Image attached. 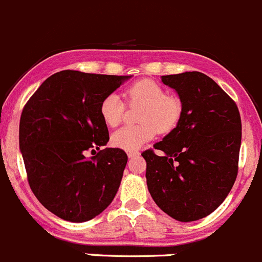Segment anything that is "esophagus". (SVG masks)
Segmentation results:
<instances>
[{"mask_svg":"<svg viewBox=\"0 0 262 262\" xmlns=\"http://www.w3.org/2000/svg\"><path fill=\"white\" fill-rule=\"evenodd\" d=\"M140 155V152L137 150H132V151H127V156L130 159H132V158H135V156H139Z\"/></svg>","mask_w":262,"mask_h":262,"instance_id":"34e87169","label":"esophagus"}]
</instances>
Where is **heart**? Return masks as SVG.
<instances>
[{
	"label": "heart",
	"instance_id": "heart-1",
	"mask_svg": "<svg viewBox=\"0 0 262 262\" xmlns=\"http://www.w3.org/2000/svg\"><path fill=\"white\" fill-rule=\"evenodd\" d=\"M130 106H142L139 113L137 126H123L113 132L112 144L120 149L137 150L155 136L156 131L169 132L178 125L182 116V103L177 97L165 94V91L156 82L141 79L125 91ZM125 103L120 96L111 93L102 99L99 113L110 127L120 125L125 113Z\"/></svg>",
	"mask_w": 262,
	"mask_h": 262
}]
</instances>
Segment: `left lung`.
<instances>
[{"mask_svg": "<svg viewBox=\"0 0 262 262\" xmlns=\"http://www.w3.org/2000/svg\"><path fill=\"white\" fill-rule=\"evenodd\" d=\"M182 102L177 127L141 154L154 202L174 220L211 214L228 195L238 171L241 117L233 99L201 72L163 75Z\"/></svg>", "mask_w": 262, "mask_h": 262, "instance_id": "left-lung-1", "label": "left lung"}]
</instances>
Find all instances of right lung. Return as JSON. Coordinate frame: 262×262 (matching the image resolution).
Instances as JSON below:
<instances>
[{
    "label": "right lung",
    "instance_id": "1",
    "mask_svg": "<svg viewBox=\"0 0 262 262\" xmlns=\"http://www.w3.org/2000/svg\"><path fill=\"white\" fill-rule=\"evenodd\" d=\"M130 75L61 71L31 96L20 118L18 141L29 185L37 201L69 222H85L111 204L127 155L108 142L99 104ZM88 153L94 155L87 158Z\"/></svg>",
    "mask_w": 262,
    "mask_h": 262
}]
</instances>
